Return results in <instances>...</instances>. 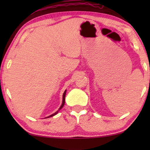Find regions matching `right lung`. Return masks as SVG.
Masks as SVG:
<instances>
[{
    "instance_id": "1",
    "label": "right lung",
    "mask_w": 150,
    "mask_h": 150,
    "mask_svg": "<svg viewBox=\"0 0 150 150\" xmlns=\"http://www.w3.org/2000/svg\"><path fill=\"white\" fill-rule=\"evenodd\" d=\"M66 91H67V90H65V91H64V93H63V102H62V104H61V106H60V108H59V110H57V111L55 112L54 113H53V114H52V115H50V116L47 117H46V118L51 117H53V116H54L55 115H57V113H58L59 110H60L61 109V108H62L63 107V106H64V104H65V93H66Z\"/></svg>"
}]
</instances>
